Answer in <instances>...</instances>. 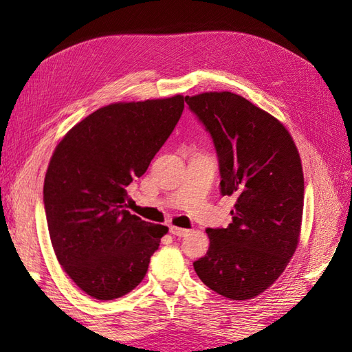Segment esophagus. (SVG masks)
I'll list each match as a JSON object with an SVG mask.
<instances>
[{
  "instance_id": "34e87169",
  "label": "esophagus",
  "mask_w": 352,
  "mask_h": 352,
  "mask_svg": "<svg viewBox=\"0 0 352 352\" xmlns=\"http://www.w3.org/2000/svg\"><path fill=\"white\" fill-rule=\"evenodd\" d=\"M169 233H170V234H174V236H178V237H184V236H188V234H189V230L170 226V227H169Z\"/></svg>"
}]
</instances>
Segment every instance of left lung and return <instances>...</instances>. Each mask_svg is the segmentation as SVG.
Here are the masks:
<instances>
[{
	"mask_svg": "<svg viewBox=\"0 0 352 352\" xmlns=\"http://www.w3.org/2000/svg\"><path fill=\"white\" fill-rule=\"evenodd\" d=\"M186 102L213 138L221 193L236 195L233 222L206 230L210 246L193 267L216 294L252 300L278 280L300 243V153L283 122L241 95L204 92Z\"/></svg>",
	"mask_w": 352,
	"mask_h": 352,
	"instance_id": "left-lung-1",
	"label": "left lung"
}]
</instances>
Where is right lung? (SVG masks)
Returning <instances> with one entry per match:
<instances>
[{"instance_id": "obj_1", "label": "right lung", "mask_w": 352, "mask_h": 352, "mask_svg": "<svg viewBox=\"0 0 352 352\" xmlns=\"http://www.w3.org/2000/svg\"><path fill=\"white\" fill-rule=\"evenodd\" d=\"M184 109V96L113 102L58 142L43 182L58 263L89 296L110 301L144 280L168 227L124 208L126 186L146 172Z\"/></svg>"}]
</instances>
